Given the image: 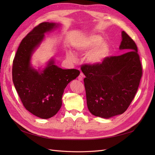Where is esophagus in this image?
I'll list each match as a JSON object with an SVG mask.
<instances>
[{
	"instance_id": "34e87169",
	"label": "esophagus",
	"mask_w": 155,
	"mask_h": 155,
	"mask_svg": "<svg viewBox=\"0 0 155 155\" xmlns=\"http://www.w3.org/2000/svg\"><path fill=\"white\" fill-rule=\"evenodd\" d=\"M83 73H81L78 76V79L79 81H83Z\"/></svg>"
}]
</instances>
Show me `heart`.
<instances>
[{
    "label": "heart",
    "instance_id": "heart-1",
    "mask_svg": "<svg viewBox=\"0 0 155 155\" xmlns=\"http://www.w3.org/2000/svg\"><path fill=\"white\" fill-rule=\"evenodd\" d=\"M75 48L81 54H85L88 51L86 60L88 63L94 66L104 62L110 52V46L107 42L103 41L101 36L96 34L83 37L75 46ZM66 56L69 61L72 63H75L78 60L77 55L72 50H68Z\"/></svg>",
    "mask_w": 155,
    "mask_h": 155
}]
</instances>
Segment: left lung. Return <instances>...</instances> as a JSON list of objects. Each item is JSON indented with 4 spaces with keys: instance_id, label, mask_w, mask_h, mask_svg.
Wrapping results in <instances>:
<instances>
[{
    "instance_id": "obj_1",
    "label": "left lung",
    "mask_w": 155,
    "mask_h": 155,
    "mask_svg": "<svg viewBox=\"0 0 155 155\" xmlns=\"http://www.w3.org/2000/svg\"><path fill=\"white\" fill-rule=\"evenodd\" d=\"M120 50L126 53L107 58L97 65H84L87 104L91 113L109 119L127 109L137 92L142 68L137 45L121 31Z\"/></svg>"
}]
</instances>
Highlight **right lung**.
Here are the masks:
<instances>
[{
  "label": "right lung",
  "mask_w": 155,
  "mask_h": 155,
  "mask_svg": "<svg viewBox=\"0 0 155 155\" xmlns=\"http://www.w3.org/2000/svg\"><path fill=\"white\" fill-rule=\"evenodd\" d=\"M61 26L59 23L44 22L34 28L22 40L13 62V82L23 105L43 119L58 113L65 88L80 74L76 69L59 67L54 58L43 68L36 69L32 66V55L45 39V34Z\"/></svg>",
  "instance_id": "1"
}]
</instances>
